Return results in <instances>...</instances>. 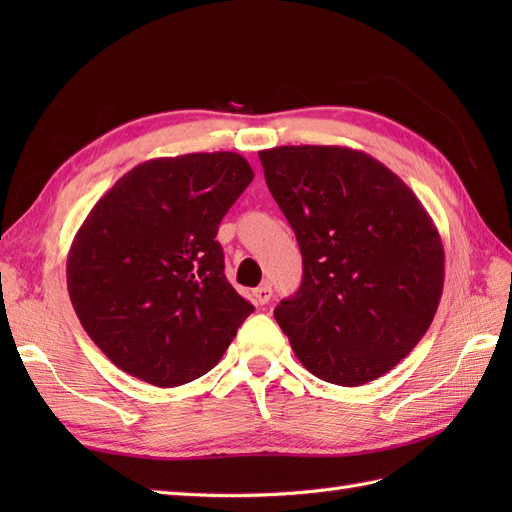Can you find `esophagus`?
Wrapping results in <instances>:
<instances>
[{
  "mask_svg": "<svg viewBox=\"0 0 512 512\" xmlns=\"http://www.w3.org/2000/svg\"><path fill=\"white\" fill-rule=\"evenodd\" d=\"M270 297H273V288H270L268 284L253 290V299H255L257 306H266V303L270 301Z\"/></svg>",
  "mask_w": 512,
  "mask_h": 512,
  "instance_id": "obj_1",
  "label": "esophagus"
}]
</instances>
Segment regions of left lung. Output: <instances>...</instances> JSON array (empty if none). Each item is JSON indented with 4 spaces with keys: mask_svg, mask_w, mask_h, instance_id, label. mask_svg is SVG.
<instances>
[{
    "mask_svg": "<svg viewBox=\"0 0 512 512\" xmlns=\"http://www.w3.org/2000/svg\"><path fill=\"white\" fill-rule=\"evenodd\" d=\"M303 257L295 297L275 308L301 365L356 387L394 369L429 330L444 248L420 200L383 162L334 145L259 151Z\"/></svg>",
    "mask_w": 512,
    "mask_h": 512,
    "instance_id": "1",
    "label": "left lung"
}]
</instances>
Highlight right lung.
Wrapping results in <instances>:
<instances>
[{"instance_id":"right-lung-1","label":"right lung","mask_w":512,"mask_h":512,"mask_svg":"<svg viewBox=\"0 0 512 512\" xmlns=\"http://www.w3.org/2000/svg\"><path fill=\"white\" fill-rule=\"evenodd\" d=\"M253 180L233 151L154 158L127 171L85 217L68 292L90 339L156 387L204 376L255 308L224 275L222 217Z\"/></svg>"}]
</instances>
